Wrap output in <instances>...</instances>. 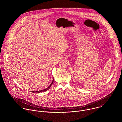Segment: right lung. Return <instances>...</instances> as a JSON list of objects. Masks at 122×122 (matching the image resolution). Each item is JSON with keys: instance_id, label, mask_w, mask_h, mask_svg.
Masks as SVG:
<instances>
[{"instance_id": "obj_1", "label": "right lung", "mask_w": 122, "mask_h": 122, "mask_svg": "<svg viewBox=\"0 0 122 122\" xmlns=\"http://www.w3.org/2000/svg\"><path fill=\"white\" fill-rule=\"evenodd\" d=\"M53 82V79L52 80V82L51 84L49 86H48L47 88H46V89H44V90H41V91H32V92H38H38H45V91H47V90H48V89H50V88L51 86H52Z\"/></svg>"}]
</instances>
